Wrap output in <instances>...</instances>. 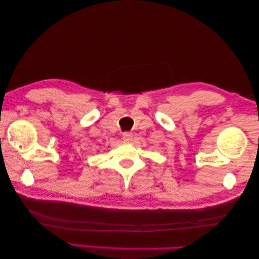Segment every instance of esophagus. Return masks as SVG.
Returning a JSON list of instances; mask_svg holds the SVG:
<instances>
[{
    "label": "esophagus",
    "mask_w": 259,
    "mask_h": 259,
    "mask_svg": "<svg viewBox=\"0 0 259 259\" xmlns=\"http://www.w3.org/2000/svg\"><path fill=\"white\" fill-rule=\"evenodd\" d=\"M132 139H133V134L131 132L122 133V140H125V141H131Z\"/></svg>",
    "instance_id": "obj_1"
}]
</instances>
